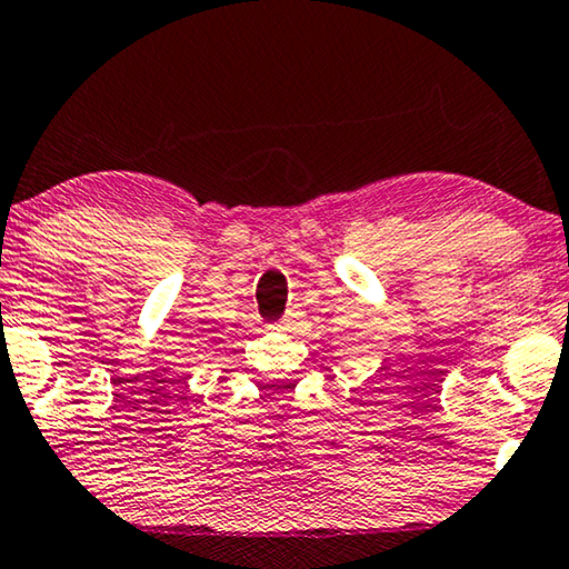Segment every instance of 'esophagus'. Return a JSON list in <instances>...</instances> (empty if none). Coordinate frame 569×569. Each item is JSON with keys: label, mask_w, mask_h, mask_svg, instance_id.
<instances>
[{"label": "esophagus", "mask_w": 569, "mask_h": 569, "mask_svg": "<svg viewBox=\"0 0 569 569\" xmlns=\"http://www.w3.org/2000/svg\"><path fill=\"white\" fill-rule=\"evenodd\" d=\"M291 322H293V311H288V315L281 319V322H278V327H281V330H288V327H291Z\"/></svg>", "instance_id": "1"}]
</instances>
